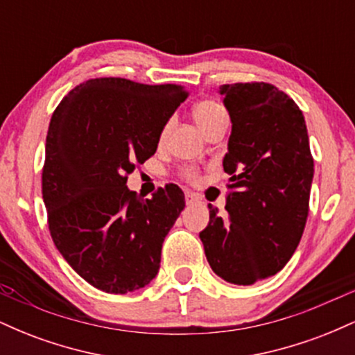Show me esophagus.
<instances>
[{"label": "esophagus", "mask_w": 355, "mask_h": 355, "mask_svg": "<svg viewBox=\"0 0 355 355\" xmlns=\"http://www.w3.org/2000/svg\"><path fill=\"white\" fill-rule=\"evenodd\" d=\"M185 202L187 205H191V203L200 202V197L197 193H193V191H185Z\"/></svg>", "instance_id": "34e87169"}]
</instances>
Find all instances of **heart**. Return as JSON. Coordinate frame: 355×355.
<instances>
[{
    "label": "heart",
    "instance_id": "heart-1",
    "mask_svg": "<svg viewBox=\"0 0 355 355\" xmlns=\"http://www.w3.org/2000/svg\"><path fill=\"white\" fill-rule=\"evenodd\" d=\"M223 115H225V110L220 107L218 103H215V101H200V103H197L193 107V118L203 132H205V130L209 128L215 120H218V118ZM168 128H170V123H166L164 128H162L160 140H164L166 132H168ZM182 177L185 178V180L193 182L197 180V172H195L193 168H187L182 172Z\"/></svg>",
    "mask_w": 355,
    "mask_h": 355
}]
</instances>
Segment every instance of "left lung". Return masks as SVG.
Masks as SVG:
<instances>
[{
    "label": "left lung",
    "mask_w": 355,
    "mask_h": 355,
    "mask_svg": "<svg viewBox=\"0 0 355 355\" xmlns=\"http://www.w3.org/2000/svg\"><path fill=\"white\" fill-rule=\"evenodd\" d=\"M220 95L232 120L223 158L229 215L209 205L200 240L215 274L252 285L282 270L302 239L313 158L302 112L274 85H222Z\"/></svg>",
    "instance_id": "left-lung-1"
}]
</instances>
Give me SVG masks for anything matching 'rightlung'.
Listing matches in <instances>:
<instances>
[{
  "label": "right lung",
  "instance_id": "add662e5",
  "mask_svg": "<svg viewBox=\"0 0 355 355\" xmlns=\"http://www.w3.org/2000/svg\"><path fill=\"white\" fill-rule=\"evenodd\" d=\"M187 96L180 85L110 76L75 87L53 112L42 173L48 227L63 259L100 291L126 294L158 274L185 195L166 183L141 198L126 180Z\"/></svg>",
  "mask_w": 355,
  "mask_h": 355
}]
</instances>
